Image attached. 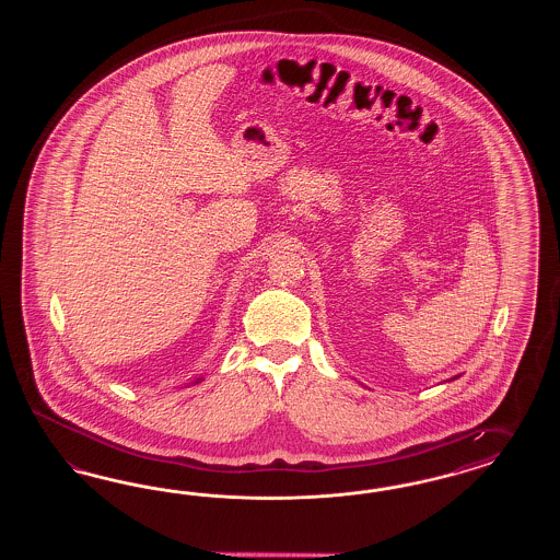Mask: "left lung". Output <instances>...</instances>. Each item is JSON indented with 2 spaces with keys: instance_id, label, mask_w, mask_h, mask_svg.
I'll use <instances>...</instances> for the list:
<instances>
[{
  "instance_id": "left-lung-1",
  "label": "left lung",
  "mask_w": 560,
  "mask_h": 560,
  "mask_svg": "<svg viewBox=\"0 0 560 560\" xmlns=\"http://www.w3.org/2000/svg\"><path fill=\"white\" fill-rule=\"evenodd\" d=\"M454 380H456V377H454Z\"/></svg>"
}]
</instances>
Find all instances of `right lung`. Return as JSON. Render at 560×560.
<instances>
[{
  "mask_svg": "<svg viewBox=\"0 0 560 560\" xmlns=\"http://www.w3.org/2000/svg\"><path fill=\"white\" fill-rule=\"evenodd\" d=\"M199 382H201V377H197V380H195V384H199Z\"/></svg>",
  "mask_w": 560,
  "mask_h": 560,
  "instance_id": "obj_1",
  "label": "right lung"
}]
</instances>
